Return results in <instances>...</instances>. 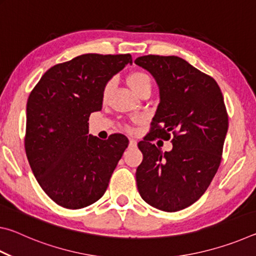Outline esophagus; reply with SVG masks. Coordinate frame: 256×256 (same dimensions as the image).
Returning a JSON list of instances; mask_svg holds the SVG:
<instances>
[{"label": "esophagus", "mask_w": 256, "mask_h": 256, "mask_svg": "<svg viewBox=\"0 0 256 256\" xmlns=\"http://www.w3.org/2000/svg\"><path fill=\"white\" fill-rule=\"evenodd\" d=\"M138 144V142L136 140H133V138H130V146H132V148H136Z\"/></svg>", "instance_id": "34e87169"}]
</instances>
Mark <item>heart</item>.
Here are the masks:
<instances>
[{"label":"heart","instance_id":"b5f03b06","mask_svg":"<svg viewBox=\"0 0 256 256\" xmlns=\"http://www.w3.org/2000/svg\"><path fill=\"white\" fill-rule=\"evenodd\" d=\"M128 84L134 92L138 96H141L144 92H151V88H152V81L151 78L146 74V73L142 71H136L131 73L128 76ZM112 89V82L108 81L102 89V99H106L110 97Z\"/></svg>","mask_w":256,"mask_h":256}]
</instances>
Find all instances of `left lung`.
Masks as SVG:
<instances>
[{
  "instance_id": "8db88e82",
  "label": "left lung",
  "mask_w": 256,
  "mask_h": 256,
  "mask_svg": "<svg viewBox=\"0 0 256 256\" xmlns=\"http://www.w3.org/2000/svg\"><path fill=\"white\" fill-rule=\"evenodd\" d=\"M134 63L151 73L160 94L151 131L138 144L144 154L136 172L138 193L156 209H185L203 196L222 162L228 130L222 90L178 56L146 55ZM172 135L170 152L150 144Z\"/></svg>"
}]
</instances>
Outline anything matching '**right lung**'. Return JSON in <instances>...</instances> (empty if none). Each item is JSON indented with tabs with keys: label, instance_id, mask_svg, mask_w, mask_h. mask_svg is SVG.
Masks as SVG:
<instances>
[{
	"label": "right lung",
	"instance_id": "right-lung-1",
	"mask_svg": "<svg viewBox=\"0 0 256 256\" xmlns=\"http://www.w3.org/2000/svg\"><path fill=\"white\" fill-rule=\"evenodd\" d=\"M130 54H84L52 66L27 102L24 148L34 177L58 206L81 209L106 192L128 148L123 134H89V116L102 110V89Z\"/></svg>",
	"mask_w": 256,
	"mask_h": 256
}]
</instances>
